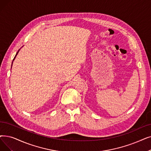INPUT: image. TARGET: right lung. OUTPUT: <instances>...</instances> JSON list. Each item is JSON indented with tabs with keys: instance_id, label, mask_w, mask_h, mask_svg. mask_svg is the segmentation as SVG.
<instances>
[{
	"instance_id": "1",
	"label": "right lung",
	"mask_w": 151,
	"mask_h": 151,
	"mask_svg": "<svg viewBox=\"0 0 151 151\" xmlns=\"http://www.w3.org/2000/svg\"><path fill=\"white\" fill-rule=\"evenodd\" d=\"M18 51H19V50H18ZM18 52H17V54H16V55H15V57H14V60H14V59H15V57H16V56H17V54H18Z\"/></svg>"
}]
</instances>
